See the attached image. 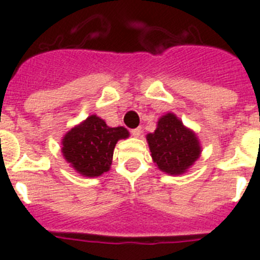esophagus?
I'll return each mask as SVG.
<instances>
[{
	"mask_svg": "<svg viewBox=\"0 0 260 260\" xmlns=\"http://www.w3.org/2000/svg\"><path fill=\"white\" fill-rule=\"evenodd\" d=\"M140 134H142V127H137V128H133L132 130L133 137H139Z\"/></svg>",
	"mask_w": 260,
	"mask_h": 260,
	"instance_id": "esophagus-1",
	"label": "esophagus"
}]
</instances>
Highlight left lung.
Listing matches in <instances>:
<instances>
[{
  "label": "left lung",
  "mask_w": 260,
  "mask_h": 260,
  "mask_svg": "<svg viewBox=\"0 0 260 260\" xmlns=\"http://www.w3.org/2000/svg\"><path fill=\"white\" fill-rule=\"evenodd\" d=\"M147 140L159 170L173 175L184 173L201 153L196 135L173 113L159 118L157 128L147 135Z\"/></svg>",
  "instance_id": "obj_1"
}]
</instances>
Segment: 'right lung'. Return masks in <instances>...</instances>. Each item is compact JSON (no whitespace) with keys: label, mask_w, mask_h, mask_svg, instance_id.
Wrapping results in <instances>:
<instances>
[{"label":"right lung","mask_w":260,"mask_h":260,"mask_svg":"<svg viewBox=\"0 0 260 260\" xmlns=\"http://www.w3.org/2000/svg\"><path fill=\"white\" fill-rule=\"evenodd\" d=\"M127 137L125 127H109L102 118L92 114L67 133L61 152L80 174L99 177L111 168L116 143Z\"/></svg>","instance_id":"obj_1"}]
</instances>
